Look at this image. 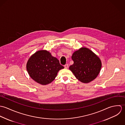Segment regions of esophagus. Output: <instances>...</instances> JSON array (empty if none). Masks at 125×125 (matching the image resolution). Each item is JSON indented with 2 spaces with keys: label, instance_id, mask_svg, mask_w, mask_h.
<instances>
[{
  "label": "esophagus",
  "instance_id": "esophagus-1",
  "mask_svg": "<svg viewBox=\"0 0 125 125\" xmlns=\"http://www.w3.org/2000/svg\"><path fill=\"white\" fill-rule=\"evenodd\" d=\"M64 68L65 69H67L68 68V64H66L65 65H64Z\"/></svg>",
  "mask_w": 125,
  "mask_h": 125
}]
</instances>
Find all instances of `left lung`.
Masks as SVG:
<instances>
[{
	"mask_svg": "<svg viewBox=\"0 0 125 125\" xmlns=\"http://www.w3.org/2000/svg\"><path fill=\"white\" fill-rule=\"evenodd\" d=\"M73 61L69 69L75 77L84 83L95 79L102 68L100 58L89 49L82 47L74 52L72 56Z\"/></svg>",
	"mask_w": 125,
	"mask_h": 125,
	"instance_id": "1",
	"label": "left lung"
}]
</instances>
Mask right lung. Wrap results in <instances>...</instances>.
I'll return each mask as SVG.
<instances>
[{
	"mask_svg": "<svg viewBox=\"0 0 125 125\" xmlns=\"http://www.w3.org/2000/svg\"><path fill=\"white\" fill-rule=\"evenodd\" d=\"M63 68L59 61L46 50L38 51L33 54L26 64V69L31 78L42 85L52 83L58 72Z\"/></svg>",
	"mask_w": 125,
	"mask_h": 125,
	"instance_id": "obj_1",
	"label": "right lung"
}]
</instances>
